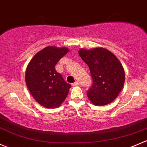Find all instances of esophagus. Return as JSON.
I'll use <instances>...</instances> for the list:
<instances>
[{"label": "esophagus", "mask_w": 147, "mask_h": 147, "mask_svg": "<svg viewBox=\"0 0 147 147\" xmlns=\"http://www.w3.org/2000/svg\"><path fill=\"white\" fill-rule=\"evenodd\" d=\"M79 84H80V83H79V82H75L74 83H72V86H78V85H79Z\"/></svg>", "instance_id": "34e87169"}]
</instances>
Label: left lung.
Returning a JSON list of instances; mask_svg holds the SVG:
<instances>
[{
  "label": "left lung",
  "mask_w": 147,
  "mask_h": 147,
  "mask_svg": "<svg viewBox=\"0 0 147 147\" xmlns=\"http://www.w3.org/2000/svg\"><path fill=\"white\" fill-rule=\"evenodd\" d=\"M79 55L89 67L93 84L86 92L96 106H105L117 98L125 82V72L118 58L107 49H80Z\"/></svg>",
  "instance_id": "8db88e82"
}]
</instances>
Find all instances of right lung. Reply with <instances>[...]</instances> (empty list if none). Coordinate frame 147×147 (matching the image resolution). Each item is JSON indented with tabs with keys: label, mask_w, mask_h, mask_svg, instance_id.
<instances>
[{
	"label": "right lung",
	"mask_w": 147,
	"mask_h": 147,
	"mask_svg": "<svg viewBox=\"0 0 147 147\" xmlns=\"http://www.w3.org/2000/svg\"><path fill=\"white\" fill-rule=\"evenodd\" d=\"M68 52L66 48L48 46L29 62L25 73L28 89L41 106L56 109L65 101L71 85L55 69V65Z\"/></svg>",
	"instance_id": "right-lung-1"
}]
</instances>
